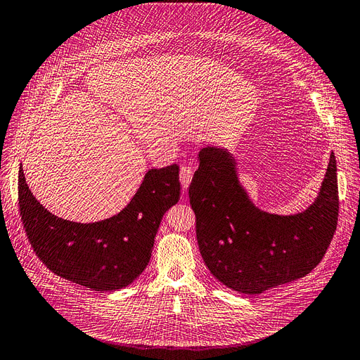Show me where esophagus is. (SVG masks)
Segmentation results:
<instances>
[{
  "mask_svg": "<svg viewBox=\"0 0 360 360\" xmlns=\"http://www.w3.org/2000/svg\"><path fill=\"white\" fill-rule=\"evenodd\" d=\"M193 177V168L191 164H183L180 167V183L184 189L189 188V184Z\"/></svg>",
  "mask_w": 360,
  "mask_h": 360,
  "instance_id": "1",
  "label": "esophagus"
}]
</instances>
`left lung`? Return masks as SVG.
I'll use <instances>...</instances> for the list:
<instances>
[{
    "label": "left lung",
    "instance_id": "1",
    "mask_svg": "<svg viewBox=\"0 0 360 360\" xmlns=\"http://www.w3.org/2000/svg\"><path fill=\"white\" fill-rule=\"evenodd\" d=\"M189 186L196 239L210 271L227 288L262 294L306 276L321 263L338 221L337 162L330 153L319 196L303 212L258 210L226 149L207 146Z\"/></svg>",
    "mask_w": 360,
    "mask_h": 360
}]
</instances>
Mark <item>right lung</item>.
Masks as SVG:
<instances>
[{
	"label": "right lung",
	"instance_id": "right-lung-1",
	"mask_svg": "<svg viewBox=\"0 0 360 360\" xmlns=\"http://www.w3.org/2000/svg\"><path fill=\"white\" fill-rule=\"evenodd\" d=\"M18 184L22 223L39 260L57 276L105 292L121 290L141 275L162 215L180 198L179 165L153 168L120 214L75 223L56 217L38 202L22 165Z\"/></svg>",
	"mask_w": 360,
	"mask_h": 360
}]
</instances>
